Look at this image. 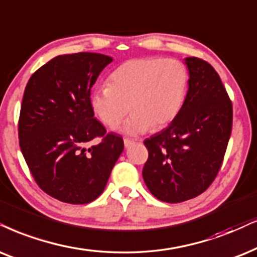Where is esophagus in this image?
Instances as JSON below:
<instances>
[{
  "label": "esophagus",
  "mask_w": 257,
  "mask_h": 257,
  "mask_svg": "<svg viewBox=\"0 0 257 257\" xmlns=\"http://www.w3.org/2000/svg\"><path fill=\"white\" fill-rule=\"evenodd\" d=\"M123 141H124V146L126 148L131 147L133 144H135V140H131V139H124Z\"/></svg>",
  "instance_id": "obj_1"
}]
</instances>
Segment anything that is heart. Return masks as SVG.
<instances>
[{"mask_svg": "<svg viewBox=\"0 0 257 257\" xmlns=\"http://www.w3.org/2000/svg\"><path fill=\"white\" fill-rule=\"evenodd\" d=\"M109 86H98L90 97L91 108L102 123L113 128L133 111L123 131L142 134L170 124L183 106L188 71L183 61L141 58L125 61L110 74Z\"/></svg>", "mask_w": 257, "mask_h": 257, "instance_id": "b5f03b06", "label": "heart"}]
</instances>
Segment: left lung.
Wrapping results in <instances>:
<instances>
[{
	"label": "left lung",
	"instance_id": "8db88e82",
	"mask_svg": "<svg viewBox=\"0 0 257 257\" xmlns=\"http://www.w3.org/2000/svg\"><path fill=\"white\" fill-rule=\"evenodd\" d=\"M185 63L190 79L179 113L144 141V180L153 196L166 203H181L207 190L222 166L232 128L231 100L218 73L199 58Z\"/></svg>",
	"mask_w": 257,
	"mask_h": 257
}]
</instances>
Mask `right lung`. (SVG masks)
Masks as SVG:
<instances>
[{"instance_id":"add662e5","label":"right lung","mask_w":257,"mask_h":257,"mask_svg":"<svg viewBox=\"0 0 257 257\" xmlns=\"http://www.w3.org/2000/svg\"><path fill=\"white\" fill-rule=\"evenodd\" d=\"M112 58L80 52L58 56L35 71L25 89L19 144L35 183L69 204H87L104 191L124 148L91 108V87ZM98 137V145L86 150Z\"/></svg>"}]
</instances>
